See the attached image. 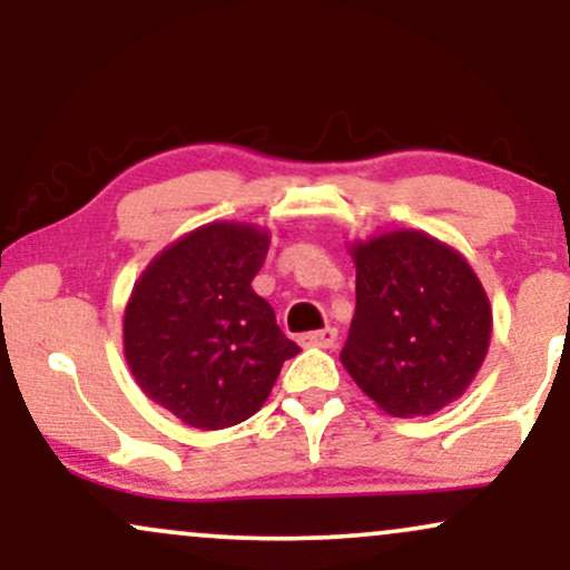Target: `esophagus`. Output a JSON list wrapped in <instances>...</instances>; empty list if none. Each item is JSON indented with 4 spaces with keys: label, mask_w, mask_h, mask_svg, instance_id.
Wrapping results in <instances>:
<instances>
[{
    "label": "esophagus",
    "mask_w": 570,
    "mask_h": 570,
    "mask_svg": "<svg viewBox=\"0 0 570 570\" xmlns=\"http://www.w3.org/2000/svg\"><path fill=\"white\" fill-rule=\"evenodd\" d=\"M299 345H303V348H335L337 330L324 326V330H318V332H307V335L299 337Z\"/></svg>",
    "instance_id": "esophagus-1"
}]
</instances>
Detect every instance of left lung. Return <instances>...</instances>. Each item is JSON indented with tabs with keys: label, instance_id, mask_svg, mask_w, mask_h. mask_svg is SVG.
<instances>
[{
	"label": "left lung",
	"instance_id": "1",
	"mask_svg": "<svg viewBox=\"0 0 570 570\" xmlns=\"http://www.w3.org/2000/svg\"><path fill=\"white\" fill-rule=\"evenodd\" d=\"M356 313L340 362L358 389L394 417L434 415L480 372L493 311L458 248L423 230L351 240Z\"/></svg>",
	"mask_w": 570,
	"mask_h": 570
}]
</instances>
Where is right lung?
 Here are the masks:
<instances>
[{
  "mask_svg": "<svg viewBox=\"0 0 570 570\" xmlns=\"http://www.w3.org/2000/svg\"><path fill=\"white\" fill-rule=\"evenodd\" d=\"M271 233L208 222L168 244L136 278L122 313V353L144 396L187 426L217 431L265 404L297 345L252 289Z\"/></svg>",
  "mask_w": 570,
  "mask_h": 570,
  "instance_id": "1",
  "label": "right lung"
}]
</instances>
